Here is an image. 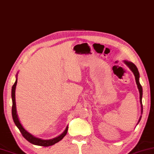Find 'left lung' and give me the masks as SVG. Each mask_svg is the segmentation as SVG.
Returning a JSON list of instances; mask_svg holds the SVG:
<instances>
[{
    "instance_id": "1",
    "label": "left lung",
    "mask_w": 154,
    "mask_h": 154,
    "mask_svg": "<svg viewBox=\"0 0 154 154\" xmlns=\"http://www.w3.org/2000/svg\"><path fill=\"white\" fill-rule=\"evenodd\" d=\"M123 62L125 63L127 65H128V67L131 69V71L132 72L133 74H134V77H135V81H136L137 88H138L139 92V101H140V105H141V114L142 115L143 107H142V101H141V100H142L143 91H142V87H141L140 83H139V72L138 71V69H137L136 65H135L133 63L130 62V61L125 60H123ZM141 118V116H140V118H139V120H138V122H137V125H138L139 122H140Z\"/></svg>"
}]
</instances>
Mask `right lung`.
<instances>
[{"label":"right lung","instance_id":"right-lung-1","mask_svg":"<svg viewBox=\"0 0 154 154\" xmlns=\"http://www.w3.org/2000/svg\"><path fill=\"white\" fill-rule=\"evenodd\" d=\"M17 83V74L16 75V80L14 84L13 87H12V101H13V106H12V116H13V121L16 125V126L17 127V128L19 129L20 132H21L22 136L27 140L29 142L32 143V144L34 145H38V146H52V145L55 144L56 143L60 141L61 139H63L65 135H66L67 132V129H68V126L66 127L65 130H64L62 134L59 135V136L55 137L53 139H42L38 137H34V135H32L31 133H29L28 131H26L20 122L19 118L17 114V109H16V102H15V89H16V85Z\"/></svg>","mask_w":154,"mask_h":154}]
</instances>
